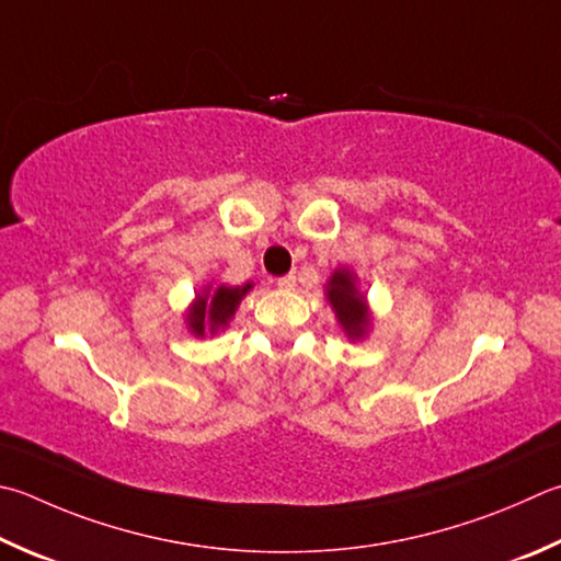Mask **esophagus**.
I'll list each match as a JSON object with an SVG mask.
<instances>
[{
	"label": "esophagus",
	"instance_id": "obj_1",
	"mask_svg": "<svg viewBox=\"0 0 561 561\" xmlns=\"http://www.w3.org/2000/svg\"><path fill=\"white\" fill-rule=\"evenodd\" d=\"M294 284H297V277H294V274H284V277L277 279L279 289H294Z\"/></svg>",
	"mask_w": 561,
	"mask_h": 561
}]
</instances>
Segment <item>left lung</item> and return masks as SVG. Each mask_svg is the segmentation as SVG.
<instances>
[{"label":"left lung","mask_w":561,"mask_h":561,"mask_svg":"<svg viewBox=\"0 0 561 561\" xmlns=\"http://www.w3.org/2000/svg\"><path fill=\"white\" fill-rule=\"evenodd\" d=\"M329 301L339 316L341 325L351 339H360L368 329V309H365V297L355 289V279L348 270L335 272L329 282Z\"/></svg>","instance_id":"left-lung-1"}]
</instances>
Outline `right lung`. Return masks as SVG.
<instances>
[{
  "instance_id": "add662e5",
  "label": "right lung",
  "mask_w": 561,
  "mask_h": 561,
  "mask_svg": "<svg viewBox=\"0 0 561 561\" xmlns=\"http://www.w3.org/2000/svg\"><path fill=\"white\" fill-rule=\"evenodd\" d=\"M252 284L245 287H218L216 294H206V297H198L193 304L188 313V325L196 335H203L208 329L216 333L218 329H226L230 316L236 313L240 299L250 291Z\"/></svg>"
}]
</instances>
